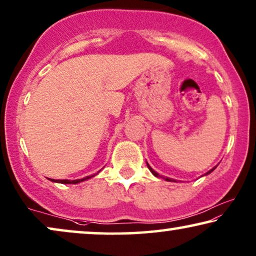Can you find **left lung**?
Masks as SVG:
<instances>
[{
    "instance_id": "left-lung-1",
    "label": "left lung",
    "mask_w": 256,
    "mask_h": 256,
    "mask_svg": "<svg viewBox=\"0 0 256 256\" xmlns=\"http://www.w3.org/2000/svg\"><path fill=\"white\" fill-rule=\"evenodd\" d=\"M146 166H148V168H149V170H150V171H152V174H154V176H155V177H162V176H160V174H157V172H156V171H155V170H154V169H152V166H150L148 163H146ZM216 166H216L214 168H213V169H211V170H210V171H208V172H206V174H204V176H206V174H211V172H212V171H213V170H214ZM163 178H164V180H166V182H177L176 180H172V178H169V177H163Z\"/></svg>"
}]
</instances>
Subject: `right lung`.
<instances>
[{"label": "right lung", "mask_w": 256, "mask_h": 256, "mask_svg": "<svg viewBox=\"0 0 256 256\" xmlns=\"http://www.w3.org/2000/svg\"><path fill=\"white\" fill-rule=\"evenodd\" d=\"M96 174H92V176H87L85 178H82V180H52L50 178L51 182H56V183H60V184H78V183H82L84 180H90V178H92L96 176Z\"/></svg>", "instance_id": "1"}]
</instances>
